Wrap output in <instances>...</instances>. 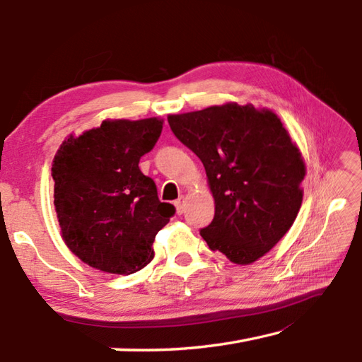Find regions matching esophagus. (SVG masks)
<instances>
[{"mask_svg": "<svg viewBox=\"0 0 362 362\" xmlns=\"http://www.w3.org/2000/svg\"><path fill=\"white\" fill-rule=\"evenodd\" d=\"M175 205V210H177V215H182L183 211H185V196H180L179 199L174 202Z\"/></svg>", "mask_w": 362, "mask_h": 362, "instance_id": "1", "label": "esophagus"}]
</instances>
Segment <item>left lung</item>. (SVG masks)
Listing matches in <instances>:
<instances>
[{
    "label": "left lung",
    "mask_w": 362,
    "mask_h": 362,
    "mask_svg": "<svg viewBox=\"0 0 362 362\" xmlns=\"http://www.w3.org/2000/svg\"><path fill=\"white\" fill-rule=\"evenodd\" d=\"M174 134L201 158L215 216L201 230L211 251L250 265L292 228L306 165L276 112L229 102L169 115Z\"/></svg>",
    "instance_id": "1"
}]
</instances>
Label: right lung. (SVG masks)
<instances>
[{
  "mask_svg": "<svg viewBox=\"0 0 362 362\" xmlns=\"http://www.w3.org/2000/svg\"><path fill=\"white\" fill-rule=\"evenodd\" d=\"M163 119H106L70 134L54 155V209L64 243L84 264L132 274L153 259V240L175 214L161 202L139 158L151 152Z\"/></svg>",
  "mask_w": 362,
  "mask_h": 362,
  "instance_id": "right-lung-1",
  "label": "right lung"
}]
</instances>
